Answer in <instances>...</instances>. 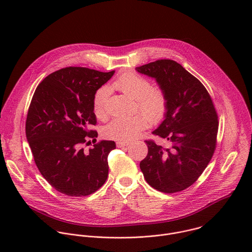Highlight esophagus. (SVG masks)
<instances>
[{"label":"esophagus","instance_id":"1","mask_svg":"<svg viewBox=\"0 0 252 252\" xmlns=\"http://www.w3.org/2000/svg\"><path fill=\"white\" fill-rule=\"evenodd\" d=\"M128 145H129V142H128V141H121V140L117 141V147H118V148H124V147H127Z\"/></svg>","mask_w":252,"mask_h":252}]
</instances>
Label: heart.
<instances>
[{
  "instance_id": "heart-1",
  "label": "heart",
  "mask_w": 252,
  "mask_h": 252,
  "mask_svg": "<svg viewBox=\"0 0 252 252\" xmlns=\"http://www.w3.org/2000/svg\"><path fill=\"white\" fill-rule=\"evenodd\" d=\"M113 87L129 97L135 99L138 110L146 116L120 117L106 125L102 133L107 138L128 141L147 128L149 121L153 124L160 123L166 116L168 100L165 93L158 88H152L151 82L136 73L127 71L122 74L113 84ZM110 89L106 86L99 88L94 96V113L97 119L107 116V99ZM149 120H148L147 119Z\"/></svg>"
}]
</instances>
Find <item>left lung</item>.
Masks as SVG:
<instances>
[{"instance_id": "obj_1", "label": "left lung", "mask_w": 252, "mask_h": 252, "mask_svg": "<svg viewBox=\"0 0 252 252\" xmlns=\"http://www.w3.org/2000/svg\"><path fill=\"white\" fill-rule=\"evenodd\" d=\"M135 69L155 78L167 96V114L153 133L170 143L162 148L146 140L149 153L139 167L155 189L185 190L197 181L214 154L218 113L204 86L175 61L158 60Z\"/></svg>"}]
</instances>
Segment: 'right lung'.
<instances>
[{
	"label": "right lung",
	"instance_id": "right-lung-1",
	"mask_svg": "<svg viewBox=\"0 0 252 252\" xmlns=\"http://www.w3.org/2000/svg\"><path fill=\"white\" fill-rule=\"evenodd\" d=\"M114 74L67 66L49 75L34 91L26 121L27 139L40 172L61 193L87 196L106 181L107 156L116 142L100 140L89 152L83 146L97 137L91 129L96 124L94 96Z\"/></svg>",
	"mask_w": 252,
	"mask_h": 252
}]
</instances>
